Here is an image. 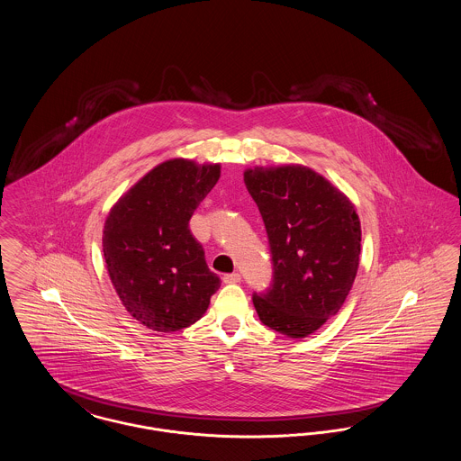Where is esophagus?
I'll use <instances>...</instances> for the list:
<instances>
[{
	"mask_svg": "<svg viewBox=\"0 0 461 461\" xmlns=\"http://www.w3.org/2000/svg\"><path fill=\"white\" fill-rule=\"evenodd\" d=\"M240 280V273H228V275L222 276V282H224V284H239Z\"/></svg>",
	"mask_w": 461,
	"mask_h": 461,
	"instance_id": "obj_1",
	"label": "esophagus"
}]
</instances>
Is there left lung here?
<instances>
[{
  "mask_svg": "<svg viewBox=\"0 0 461 461\" xmlns=\"http://www.w3.org/2000/svg\"><path fill=\"white\" fill-rule=\"evenodd\" d=\"M243 183L263 216L275 269L254 307L266 327L304 339L349 295L361 254L359 216L344 192L303 164L249 167Z\"/></svg>",
  "mask_w": 461,
  "mask_h": 461,
  "instance_id": "left-lung-1",
  "label": "left lung"
}]
</instances>
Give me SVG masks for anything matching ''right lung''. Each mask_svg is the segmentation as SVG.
<instances>
[{"label":"right lung","instance_id":"add662e5","mask_svg":"<svg viewBox=\"0 0 461 461\" xmlns=\"http://www.w3.org/2000/svg\"><path fill=\"white\" fill-rule=\"evenodd\" d=\"M220 176L221 164L169 158L110 207L102 237L110 282L132 318L157 333L194 325L221 286L188 228Z\"/></svg>","mask_w":461,"mask_h":461}]
</instances>
